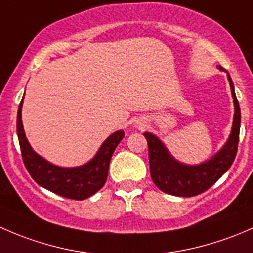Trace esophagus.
Wrapping results in <instances>:
<instances>
[{
    "instance_id": "34e87169",
    "label": "esophagus",
    "mask_w": 253,
    "mask_h": 253,
    "mask_svg": "<svg viewBox=\"0 0 253 253\" xmlns=\"http://www.w3.org/2000/svg\"><path fill=\"white\" fill-rule=\"evenodd\" d=\"M145 126V121L144 120H137L136 122V127H138V128H143V127Z\"/></svg>"
}]
</instances>
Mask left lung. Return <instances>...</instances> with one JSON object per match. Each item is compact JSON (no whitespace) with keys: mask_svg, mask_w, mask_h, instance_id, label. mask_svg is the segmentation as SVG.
<instances>
[{"mask_svg":"<svg viewBox=\"0 0 253 253\" xmlns=\"http://www.w3.org/2000/svg\"><path fill=\"white\" fill-rule=\"evenodd\" d=\"M218 68L226 72L220 66ZM226 76L230 83L234 111H235L233 126L229 138L211 159L195 165L178 162L155 134L144 132V137L148 142V153H149L150 176L153 182L163 192L178 197H192L200 195L211 187L233 164L239 144L241 112H240V105L236 99L233 81L228 72Z\"/></svg>","mask_w":253,"mask_h":253,"instance_id":"obj_1","label":"left lung"}]
</instances>
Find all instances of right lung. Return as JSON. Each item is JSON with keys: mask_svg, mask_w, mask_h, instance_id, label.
Returning <instances> with one entry per match:
<instances>
[{"mask_svg": "<svg viewBox=\"0 0 253 253\" xmlns=\"http://www.w3.org/2000/svg\"><path fill=\"white\" fill-rule=\"evenodd\" d=\"M23 99L18 108L17 134L23 162L33 180L51 192L71 200H85L98 192L105 185L110 159L125 137V132L120 129L110 134L85 164L73 168L58 167L38 154L28 142L22 121Z\"/></svg>", "mask_w": 253, "mask_h": 253, "instance_id": "obj_1", "label": "right lung"}]
</instances>
